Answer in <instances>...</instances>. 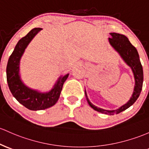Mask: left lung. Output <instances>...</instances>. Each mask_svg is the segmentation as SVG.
Listing matches in <instances>:
<instances>
[{"instance_id": "left-lung-1", "label": "left lung", "mask_w": 149, "mask_h": 149, "mask_svg": "<svg viewBox=\"0 0 149 149\" xmlns=\"http://www.w3.org/2000/svg\"><path fill=\"white\" fill-rule=\"evenodd\" d=\"M109 35H111V38H109V44L112 45V47L114 49L120 54L122 59L132 68V72L134 73L135 79V86L133 94H132L130 100L127 103L122 105L119 109H115V110H107V109L96 107L90 102L86 91H85V94H86V97L88 104L93 109L97 111V112H101V113L113 115L114 114L120 113L122 111L129 108L130 106H132L136 102V100L141 93L142 86H143V68H142L141 61H140L138 52H137L136 49L130 43L128 38L125 35H120L118 33H114V32L110 33Z\"/></svg>"}]
</instances>
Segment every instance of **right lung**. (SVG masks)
I'll return each instance as SVG.
<instances>
[{
    "instance_id": "right-lung-1",
    "label": "right lung",
    "mask_w": 149,
    "mask_h": 149,
    "mask_svg": "<svg viewBox=\"0 0 149 149\" xmlns=\"http://www.w3.org/2000/svg\"><path fill=\"white\" fill-rule=\"evenodd\" d=\"M42 28H34L25 37L19 40L8 59L6 76L10 91L14 97L30 110H42L54 105L59 98L62 87L68 76L60 77L53 88L48 93H40L32 90L22 83L19 74V61L26 47Z\"/></svg>"
}]
</instances>
